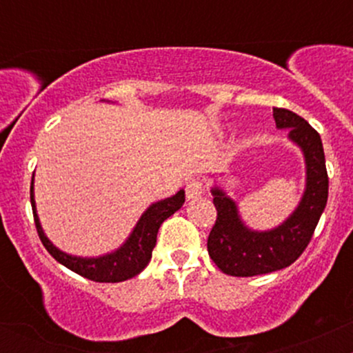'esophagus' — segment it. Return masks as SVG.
<instances>
[{
	"label": "esophagus",
	"mask_w": 353,
	"mask_h": 353,
	"mask_svg": "<svg viewBox=\"0 0 353 353\" xmlns=\"http://www.w3.org/2000/svg\"><path fill=\"white\" fill-rule=\"evenodd\" d=\"M204 192V182L199 179H190L188 184H185V197L188 199H197V197L202 196Z\"/></svg>",
	"instance_id": "esophagus-1"
}]
</instances>
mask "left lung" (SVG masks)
Returning <instances> with one entry per match:
<instances>
[{"instance_id":"8db88e82","label":"left lung","mask_w":353,"mask_h":353,"mask_svg":"<svg viewBox=\"0 0 353 353\" xmlns=\"http://www.w3.org/2000/svg\"><path fill=\"white\" fill-rule=\"evenodd\" d=\"M277 128H289V137L302 148L307 164V189L295 212L267 232H254L242 224L237 208L225 194L212 189L217 209L210 229L208 250L224 274L252 277L289 267L309 245L329 197V176L320 134L303 117L283 108H274Z\"/></svg>"}]
</instances>
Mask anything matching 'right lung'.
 Returning <instances> with one entry per match:
<instances>
[{"label": "right lung", "instance_id": "right-lung-1", "mask_svg": "<svg viewBox=\"0 0 353 353\" xmlns=\"http://www.w3.org/2000/svg\"><path fill=\"white\" fill-rule=\"evenodd\" d=\"M31 208H33L34 216V225L38 230V236L41 239L43 245L50 252L59 264L72 270V272L79 274L81 277H86L89 281L94 282H123L128 279L136 277L137 274L143 272L144 267L149 264L152 255V249L156 247L157 230H159L161 224L168 217H171L176 210L182 208L185 201L184 190H179L176 196L168 197V199L156 202L143 214L139 222L136 224L134 230H132L131 237L125 241V244L117 249L116 252L103 255V257L96 259H81L72 257L61 252L54 245L48 241L44 236L41 225H39L38 214H36L34 197H33V182H31Z\"/></svg>", "mask_w": 353, "mask_h": 353}]
</instances>
